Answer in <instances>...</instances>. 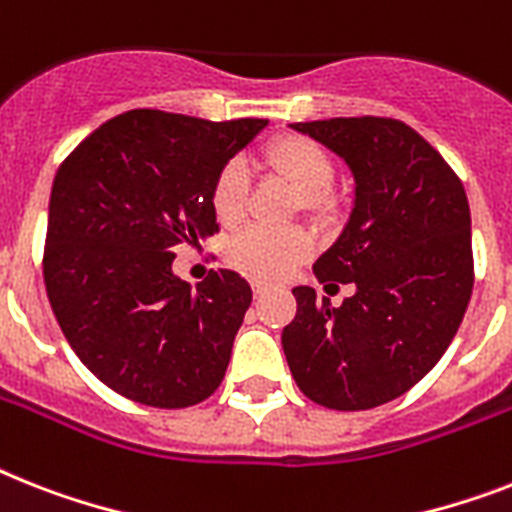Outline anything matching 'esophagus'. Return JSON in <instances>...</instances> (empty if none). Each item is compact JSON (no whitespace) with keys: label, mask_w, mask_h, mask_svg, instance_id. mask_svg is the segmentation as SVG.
<instances>
[{"label":"esophagus","mask_w":512,"mask_h":512,"mask_svg":"<svg viewBox=\"0 0 512 512\" xmlns=\"http://www.w3.org/2000/svg\"><path fill=\"white\" fill-rule=\"evenodd\" d=\"M249 284H252V292H255V294H263V292H268V289H270V284L265 281V278H252Z\"/></svg>","instance_id":"34e87169"}]
</instances>
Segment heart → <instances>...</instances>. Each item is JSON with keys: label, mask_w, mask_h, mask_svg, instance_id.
<instances>
[{"label": "heart", "mask_w": 512, "mask_h": 512, "mask_svg": "<svg viewBox=\"0 0 512 512\" xmlns=\"http://www.w3.org/2000/svg\"><path fill=\"white\" fill-rule=\"evenodd\" d=\"M273 176L299 189V207L315 220H331L339 213L331 181L336 162L321 141L302 134L273 136L260 152ZM249 176L239 160H228L210 186V207L218 223L236 226L247 210ZM315 239L302 226L263 228L249 226L228 244V263L257 278H281L313 255Z\"/></svg>", "instance_id": "obj_1"}]
</instances>
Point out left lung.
<instances>
[{
  "label": "left lung",
  "instance_id": "8db88e82",
  "mask_svg": "<svg viewBox=\"0 0 512 512\" xmlns=\"http://www.w3.org/2000/svg\"><path fill=\"white\" fill-rule=\"evenodd\" d=\"M344 157L355 176L350 223L313 265L321 284H352L331 307L297 286L286 363L305 397L371 410L439 363L473 292L471 210L463 181L418 131L394 118L292 123Z\"/></svg>",
  "mask_w": 512,
  "mask_h": 512
}]
</instances>
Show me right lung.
I'll list each match as a JSON object with an SVG mask.
<instances>
[{
    "instance_id": "right-lung-1",
    "label": "right lung",
    "mask_w": 512,
    "mask_h": 512,
    "mask_svg": "<svg viewBox=\"0 0 512 512\" xmlns=\"http://www.w3.org/2000/svg\"><path fill=\"white\" fill-rule=\"evenodd\" d=\"M268 120L128 110L62 160L49 199L44 284L81 363L141 405L189 407L226 376L252 289L210 270L173 276L178 244L218 234L210 186Z\"/></svg>"
}]
</instances>
